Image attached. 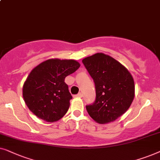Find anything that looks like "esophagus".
Masks as SVG:
<instances>
[{
  "label": "esophagus",
  "instance_id": "obj_1",
  "mask_svg": "<svg viewBox=\"0 0 160 160\" xmlns=\"http://www.w3.org/2000/svg\"><path fill=\"white\" fill-rule=\"evenodd\" d=\"M75 97H76V98H81V97H82V93H79L78 94H77V95H75Z\"/></svg>",
  "mask_w": 160,
  "mask_h": 160
}]
</instances>
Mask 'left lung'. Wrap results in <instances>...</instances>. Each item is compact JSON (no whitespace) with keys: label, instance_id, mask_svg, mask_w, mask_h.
<instances>
[{"label":"left lung","instance_id":"left-lung-1","mask_svg":"<svg viewBox=\"0 0 160 160\" xmlns=\"http://www.w3.org/2000/svg\"><path fill=\"white\" fill-rule=\"evenodd\" d=\"M82 63L96 88V100L86 106L88 113L100 124L113 122L133 101L135 85L131 74L116 59L103 53L83 58Z\"/></svg>","mask_w":160,"mask_h":160}]
</instances>
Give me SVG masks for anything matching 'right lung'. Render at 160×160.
Returning <instances> with one entry per match:
<instances>
[{
    "label": "right lung",
    "mask_w": 160,
    "mask_h": 160,
    "mask_svg": "<svg viewBox=\"0 0 160 160\" xmlns=\"http://www.w3.org/2000/svg\"><path fill=\"white\" fill-rule=\"evenodd\" d=\"M80 66L75 60L51 58L35 67L22 89L24 102L29 109L38 118L48 122L62 118L72 98L64 79Z\"/></svg>",
    "instance_id": "right-lung-1"
}]
</instances>
